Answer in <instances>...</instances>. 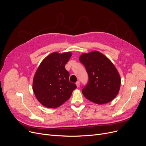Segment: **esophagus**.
I'll list each match as a JSON object with an SVG mask.
<instances>
[{
    "instance_id": "34e87169",
    "label": "esophagus",
    "mask_w": 146,
    "mask_h": 146,
    "mask_svg": "<svg viewBox=\"0 0 146 146\" xmlns=\"http://www.w3.org/2000/svg\"><path fill=\"white\" fill-rule=\"evenodd\" d=\"M76 86H77L78 88H79V86H80V82H79V81H78L76 83Z\"/></svg>"
}]
</instances>
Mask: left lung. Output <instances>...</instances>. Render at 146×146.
<instances>
[{
    "label": "left lung",
    "instance_id": "obj_1",
    "mask_svg": "<svg viewBox=\"0 0 146 146\" xmlns=\"http://www.w3.org/2000/svg\"><path fill=\"white\" fill-rule=\"evenodd\" d=\"M79 60L89 76L88 83L82 89L84 96L99 105L112 101L119 92L121 78L111 60L98 51L82 54Z\"/></svg>",
    "mask_w": 146,
    "mask_h": 146
}]
</instances>
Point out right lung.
<instances>
[{
    "label": "right lung",
    "instance_id": "add662e5",
    "mask_svg": "<svg viewBox=\"0 0 146 146\" xmlns=\"http://www.w3.org/2000/svg\"><path fill=\"white\" fill-rule=\"evenodd\" d=\"M70 52H54L46 57L37 68L33 79V89L42 105L56 108L70 98L77 86L69 82V73L65 65L70 58Z\"/></svg>",
    "mask_w": 146,
    "mask_h": 146
}]
</instances>
